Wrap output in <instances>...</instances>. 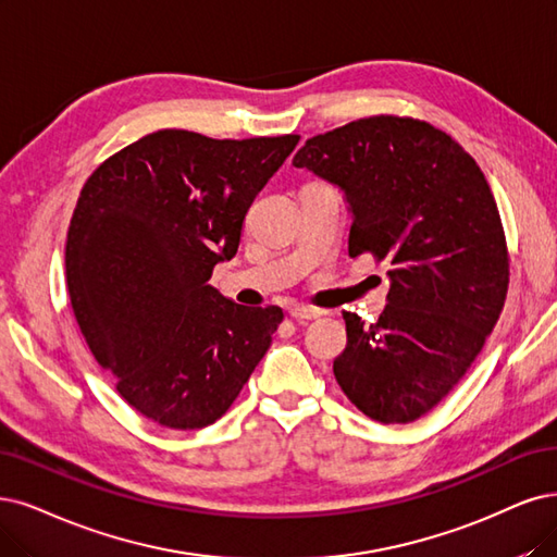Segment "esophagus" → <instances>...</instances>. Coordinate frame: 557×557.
Wrapping results in <instances>:
<instances>
[{
	"instance_id": "34e87169",
	"label": "esophagus",
	"mask_w": 557,
	"mask_h": 557,
	"mask_svg": "<svg viewBox=\"0 0 557 557\" xmlns=\"http://www.w3.org/2000/svg\"><path fill=\"white\" fill-rule=\"evenodd\" d=\"M325 312L323 310H317V307H294V310L289 312V317L294 319V321H312V319H319V317H323Z\"/></svg>"
}]
</instances>
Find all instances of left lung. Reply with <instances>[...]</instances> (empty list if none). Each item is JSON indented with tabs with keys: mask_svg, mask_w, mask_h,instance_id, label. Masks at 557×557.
<instances>
[{
	"mask_svg": "<svg viewBox=\"0 0 557 557\" xmlns=\"http://www.w3.org/2000/svg\"><path fill=\"white\" fill-rule=\"evenodd\" d=\"M294 164L344 193L348 255L389 268L376 323L344 312L335 379L367 418L413 422L463 379L503 312L509 255L496 199L459 141L410 116L317 135Z\"/></svg>",
	"mask_w": 557,
	"mask_h": 557,
	"instance_id": "1",
	"label": "left lung"
}]
</instances>
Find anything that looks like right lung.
Returning a JSON list of instances; mask_svg holds the SVG:
<instances>
[{"mask_svg":"<svg viewBox=\"0 0 557 557\" xmlns=\"http://www.w3.org/2000/svg\"><path fill=\"white\" fill-rule=\"evenodd\" d=\"M298 139L158 131L79 193L66 240L77 325L116 393L160 426L213 424L271 346L280 307L236 305L209 280Z\"/></svg>","mask_w":557,"mask_h":557,"instance_id":"obj_1","label":"right lung"}]
</instances>
